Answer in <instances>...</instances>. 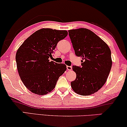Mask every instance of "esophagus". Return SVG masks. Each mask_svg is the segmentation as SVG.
<instances>
[{
    "mask_svg": "<svg viewBox=\"0 0 127 127\" xmlns=\"http://www.w3.org/2000/svg\"><path fill=\"white\" fill-rule=\"evenodd\" d=\"M67 70H68V71H71V69H72V67H71V66L67 65Z\"/></svg>",
    "mask_w": 127,
    "mask_h": 127,
    "instance_id": "esophagus-1",
    "label": "esophagus"
}]
</instances>
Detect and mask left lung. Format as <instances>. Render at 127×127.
<instances>
[{
  "label": "left lung",
  "mask_w": 127,
  "mask_h": 127,
  "mask_svg": "<svg viewBox=\"0 0 127 127\" xmlns=\"http://www.w3.org/2000/svg\"><path fill=\"white\" fill-rule=\"evenodd\" d=\"M68 33L75 53L82 58L81 67L72 66L76 77L71 82V87L80 95H91L106 81L112 65L111 51L101 38L87 29L70 30Z\"/></svg>",
  "instance_id": "left-lung-1"
}]
</instances>
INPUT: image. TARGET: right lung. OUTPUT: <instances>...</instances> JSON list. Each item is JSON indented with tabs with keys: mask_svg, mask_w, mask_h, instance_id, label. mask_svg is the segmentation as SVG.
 <instances>
[{
	"mask_svg": "<svg viewBox=\"0 0 127 127\" xmlns=\"http://www.w3.org/2000/svg\"><path fill=\"white\" fill-rule=\"evenodd\" d=\"M68 34L66 30L41 29L29 37L18 49L15 59L21 81L26 88L38 95L53 90L67 69L64 64L49 61L59 41Z\"/></svg>",
	"mask_w": 127,
	"mask_h": 127,
	"instance_id": "1",
	"label": "right lung"
}]
</instances>
